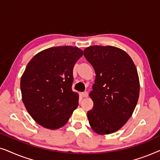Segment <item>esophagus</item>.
<instances>
[{"label": "esophagus", "instance_id": "34e87169", "mask_svg": "<svg viewBox=\"0 0 160 160\" xmlns=\"http://www.w3.org/2000/svg\"><path fill=\"white\" fill-rule=\"evenodd\" d=\"M82 95L83 98L88 97V92H82Z\"/></svg>", "mask_w": 160, "mask_h": 160}]
</instances>
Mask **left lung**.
I'll use <instances>...</instances> for the list:
<instances>
[{"label": "left lung", "instance_id": "left-lung-1", "mask_svg": "<svg viewBox=\"0 0 160 160\" xmlns=\"http://www.w3.org/2000/svg\"><path fill=\"white\" fill-rule=\"evenodd\" d=\"M84 55L96 73L89 93L94 103L87 112L89 125L99 135L117 132L131 117L138 100L136 67L127 52L111 46H91Z\"/></svg>", "mask_w": 160, "mask_h": 160}]
</instances>
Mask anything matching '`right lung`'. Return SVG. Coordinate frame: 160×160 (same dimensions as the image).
Segmentation results:
<instances>
[{
  "instance_id": "add662e5",
  "label": "right lung",
  "mask_w": 160,
  "mask_h": 160,
  "mask_svg": "<svg viewBox=\"0 0 160 160\" xmlns=\"http://www.w3.org/2000/svg\"><path fill=\"white\" fill-rule=\"evenodd\" d=\"M83 55L79 48L51 47L32 58L21 77L22 102L28 112L43 128L65 125L78 105V94L71 87L73 69Z\"/></svg>"
}]
</instances>
